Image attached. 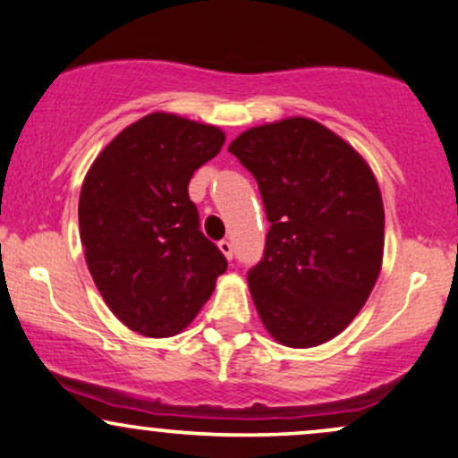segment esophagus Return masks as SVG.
<instances>
[{"label":"esophagus","mask_w":458,"mask_h":458,"mask_svg":"<svg viewBox=\"0 0 458 458\" xmlns=\"http://www.w3.org/2000/svg\"><path fill=\"white\" fill-rule=\"evenodd\" d=\"M218 248H220V252H223V255L229 259V261H231V259H233V246H231L229 240L218 242Z\"/></svg>","instance_id":"esophagus-1"}]
</instances>
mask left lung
Masks as SVG:
<instances>
[{
  "instance_id": "left-lung-1",
  "label": "left lung",
  "mask_w": 458,
  "mask_h": 458,
  "mask_svg": "<svg viewBox=\"0 0 458 458\" xmlns=\"http://www.w3.org/2000/svg\"><path fill=\"white\" fill-rule=\"evenodd\" d=\"M261 191L265 252L248 272L265 329L314 348L352 323L385 257V206L369 163L306 116L250 127L229 144Z\"/></svg>"
}]
</instances>
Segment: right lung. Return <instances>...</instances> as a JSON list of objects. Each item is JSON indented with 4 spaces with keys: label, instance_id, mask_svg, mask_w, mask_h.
Instances as JSON below:
<instances>
[{
    "label": "right lung",
    "instance_id": "obj_1",
    "mask_svg": "<svg viewBox=\"0 0 458 458\" xmlns=\"http://www.w3.org/2000/svg\"><path fill=\"white\" fill-rule=\"evenodd\" d=\"M223 144V129L152 112L123 129L84 176L78 223L89 272L112 314L140 335L182 331L227 269L189 197L195 169Z\"/></svg>",
    "mask_w": 458,
    "mask_h": 458
}]
</instances>
